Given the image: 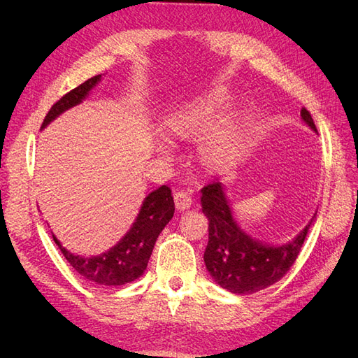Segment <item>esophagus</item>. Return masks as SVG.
<instances>
[{"instance_id": "1", "label": "esophagus", "mask_w": 358, "mask_h": 358, "mask_svg": "<svg viewBox=\"0 0 358 358\" xmlns=\"http://www.w3.org/2000/svg\"><path fill=\"white\" fill-rule=\"evenodd\" d=\"M173 196H175L176 209H179V210L188 209L189 206H191V203H192V197H191V194L188 191L178 189V191H175V194H173Z\"/></svg>"}]
</instances>
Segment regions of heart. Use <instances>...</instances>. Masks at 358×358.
Masks as SVG:
<instances>
[{
	"mask_svg": "<svg viewBox=\"0 0 358 358\" xmlns=\"http://www.w3.org/2000/svg\"><path fill=\"white\" fill-rule=\"evenodd\" d=\"M222 101L220 94L180 106L167 115L164 128L170 137H192L208 125L216 107ZM242 140L241 124L233 115L216 121L200 138V154L206 164L224 167L236 157Z\"/></svg>",
	"mask_w": 358,
	"mask_h": 358,
	"instance_id": "obj_1",
	"label": "heart"
}]
</instances>
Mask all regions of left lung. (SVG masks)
<instances>
[{
  "label": "left lung",
  "instance_id": "left-lung-1",
  "mask_svg": "<svg viewBox=\"0 0 358 358\" xmlns=\"http://www.w3.org/2000/svg\"><path fill=\"white\" fill-rule=\"evenodd\" d=\"M300 115L317 131L305 107H301ZM201 208L209 220V242L204 251L206 267L216 284L234 294H254L282 279L294 264L315 220L313 215L303 231L288 245L268 246L251 239L241 230L233 218L221 182L215 180L201 188Z\"/></svg>",
  "mask_w": 358,
  "mask_h": 358
}]
</instances>
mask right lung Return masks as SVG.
<instances>
[{
    "instance_id": "add662e5",
    "label": "right lung",
    "mask_w": 358,
    "mask_h": 358,
    "mask_svg": "<svg viewBox=\"0 0 358 358\" xmlns=\"http://www.w3.org/2000/svg\"><path fill=\"white\" fill-rule=\"evenodd\" d=\"M100 79L101 74L94 76V78L79 85L78 88L61 96L50 107L41 128H45L62 112L69 110L70 107L82 103ZM173 213H175V201H173L171 189L167 185H161L145 199L137 220L129 231L107 252L96 257H79L62 248L55 236H53V241L70 266L83 278L107 287L124 285L133 282L134 279L143 275L158 236L173 218Z\"/></svg>"
}]
</instances>
